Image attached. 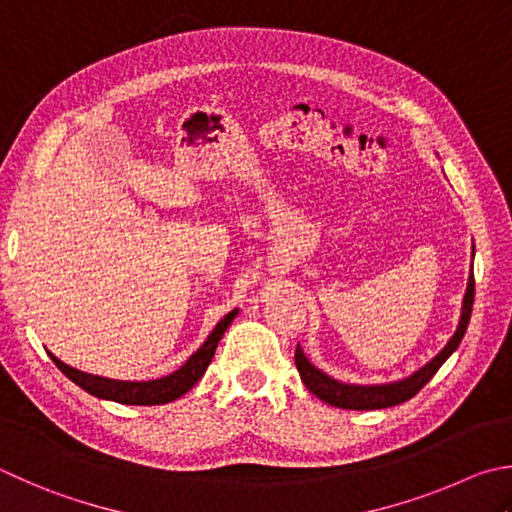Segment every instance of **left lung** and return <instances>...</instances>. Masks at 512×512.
Wrapping results in <instances>:
<instances>
[{
	"instance_id": "1",
	"label": "left lung",
	"mask_w": 512,
	"mask_h": 512,
	"mask_svg": "<svg viewBox=\"0 0 512 512\" xmlns=\"http://www.w3.org/2000/svg\"><path fill=\"white\" fill-rule=\"evenodd\" d=\"M472 302H475V273L470 271L466 295H463L459 327H457V331H454V336L430 362H425V365L418 371H414L412 376L396 380V383H385V385L340 383V380L327 376L318 367H313L309 358L304 356L300 345H297V349H295V367H297V371H300V378L306 385V389H309L311 394L318 396L320 401L329 403L333 407H342V410H383V407L401 405L421 392L425 383H430V378L436 374V371H439L443 362L448 360L454 351H457V347L461 345L463 333H466V329H468Z\"/></svg>"
}]
</instances>
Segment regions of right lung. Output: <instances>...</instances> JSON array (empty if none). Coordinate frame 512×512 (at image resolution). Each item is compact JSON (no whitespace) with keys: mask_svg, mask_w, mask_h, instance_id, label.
I'll return each instance as SVG.
<instances>
[{"mask_svg":"<svg viewBox=\"0 0 512 512\" xmlns=\"http://www.w3.org/2000/svg\"><path fill=\"white\" fill-rule=\"evenodd\" d=\"M235 318H237V309L230 311L217 322V327L212 329L208 340L203 342V345L194 351L179 369L172 371L170 376H163L156 380H111L102 376H91V374H85V371H78L69 365H64V362L55 358L53 353H49V356L64 376L73 380V383L85 389V392H89L91 396L105 398V401H114V403H123V405H163L181 398L185 392H190V389L199 383L201 376L206 374V369L212 362V356H215V349L219 345L221 336H224L226 329L230 327V322Z\"/></svg>","mask_w":512,"mask_h":512,"instance_id":"right-lung-1","label":"right lung"}]
</instances>
